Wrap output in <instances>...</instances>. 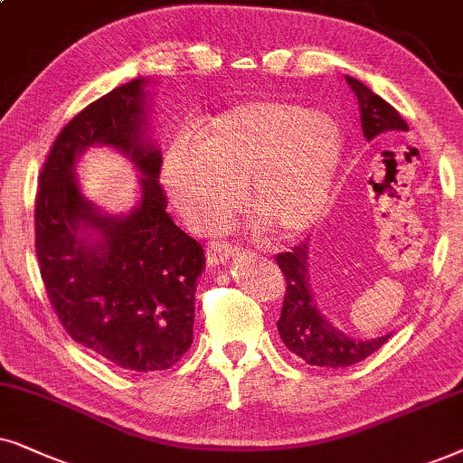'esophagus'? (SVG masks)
Masks as SVG:
<instances>
[{
	"label": "esophagus",
	"instance_id": "esophagus-1",
	"mask_svg": "<svg viewBox=\"0 0 463 463\" xmlns=\"http://www.w3.org/2000/svg\"><path fill=\"white\" fill-rule=\"evenodd\" d=\"M235 256H239V250L232 248V245L226 241H213L207 245V262L212 264V267H220V264L228 262Z\"/></svg>",
	"mask_w": 463,
	"mask_h": 463
}]
</instances>
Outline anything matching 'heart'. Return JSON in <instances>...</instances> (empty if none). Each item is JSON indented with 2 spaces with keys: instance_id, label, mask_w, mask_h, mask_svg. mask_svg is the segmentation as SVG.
<instances>
[{
  "instance_id": "1",
  "label": "heart",
  "mask_w": 463,
  "mask_h": 463,
  "mask_svg": "<svg viewBox=\"0 0 463 463\" xmlns=\"http://www.w3.org/2000/svg\"><path fill=\"white\" fill-rule=\"evenodd\" d=\"M345 141L328 114L288 101H248L215 116L194 147L165 154L163 184L182 220L212 232L235 212L239 190L264 231L294 237L322 218Z\"/></svg>"
}]
</instances>
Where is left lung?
<instances>
[{
  "instance_id": "1",
  "label": "left lung",
  "mask_w": 463,
  "mask_h": 463,
  "mask_svg": "<svg viewBox=\"0 0 463 463\" xmlns=\"http://www.w3.org/2000/svg\"><path fill=\"white\" fill-rule=\"evenodd\" d=\"M345 80L360 103L362 131L368 141L387 131H409L402 116L385 99L374 95L360 80L351 76H345ZM277 264L286 277V296H283L277 330L286 347L303 357L307 364L328 368L357 364L381 349V345H385L392 336L390 332L377 338H354L345 335L317 309L309 283V243L307 241L296 245L292 251L277 254Z\"/></svg>"
}]
</instances>
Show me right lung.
<instances>
[{
  "label": "right lung",
  "mask_w": 463,
  "mask_h": 463,
  "mask_svg": "<svg viewBox=\"0 0 463 463\" xmlns=\"http://www.w3.org/2000/svg\"><path fill=\"white\" fill-rule=\"evenodd\" d=\"M146 86L135 78L67 122L35 199V251L59 322L82 347L135 373L165 371L186 354L205 269V251L167 213ZM92 145L114 146L138 169L140 203L128 214H106L79 188L75 163Z\"/></svg>",
  "instance_id": "obj_1"
}]
</instances>
